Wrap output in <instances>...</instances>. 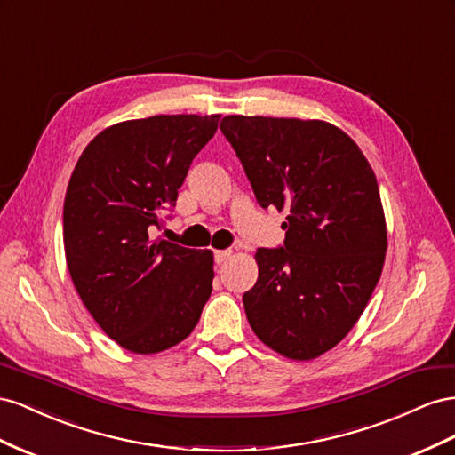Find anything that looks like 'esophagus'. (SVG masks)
Listing matches in <instances>:
<instances>
[{"mask_svg": "<svg viewBox=\"0 0 455 455\" xmlns=\"http://www.w3.org/2000/svg\"><path fill=\"white\" fill-rule=\"evenodd\" d=\"M230 255H232V251H230V250H219V251H215V263H217V265H220V263L228 261Z\"/></svg>", "mask_w": 455, "mask_h": 455, "instance_id": "obj_1", "label": "esophagus"}]
</instances>
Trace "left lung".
Instances as JSON below:
<instances>
[{"instance_id":"1","label":"left lung","mask_w":455,"mask_h":455,"mask_svg":"<svg viewBox=\"0 0 455 455\" xmlns=\"http://www.w3.org/2000/svg\"><path fill=\"white\" fill-rule=\"evenodd\" d=\"M261 207L288 213L282 248H259L243 293L255 335L291 360L328 353L353 330L379 282L387 225L378 179L356 142L322 120L225 116Z\"/></svg>"}]
</instances>
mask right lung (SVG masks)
Returning a JSON list of instances; mask_svg holds the SVG:
<instances>
[{"instance_id": "right-lung-1", "label": "right lung", "mask_w": 455, "mask_h": 455, "mask_svg": "<svg viewBox=\"0 0 455 455\" xmlns=\"http://www.w3.org/2000/svg\"><path fill=\"white\" fill-rule=\"evenodd\" d=\"M219 114L150 116L107 127L77 160L62 212L74 288L108 337L154 355L190 335L212 295L213 253L152 240Z\"/></svg>"}]
</instances>
